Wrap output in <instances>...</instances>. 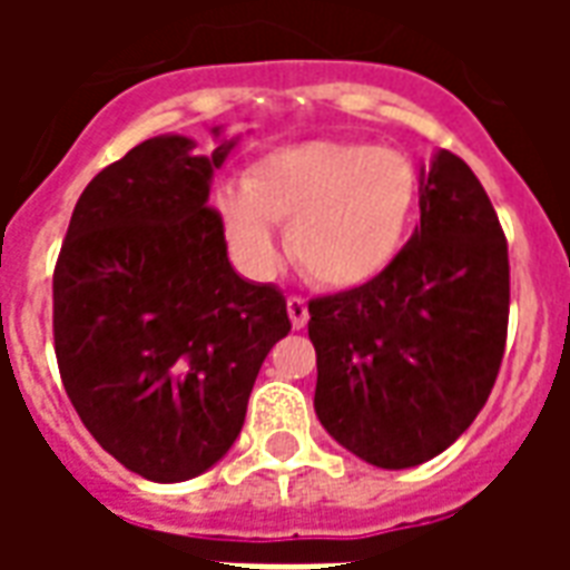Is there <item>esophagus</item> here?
Segmentation results:
<instances>
[{
  "mask_svg": "<svg viewBox=\"0 0 570 570\" xmlns=\"http://www.w3.org/2000/svg\"><path fill=\"white\" fill-rule=\"evenodd\" d=\"M286 314H289V321L296 330H302L305 323H308V302L302 296H289L286 298Z\"/></svg>",
  "mask_w": 570,
  "mask_h": 570,
  "instance_id": "1",
  "label": "esophagus"
}]
</instances>
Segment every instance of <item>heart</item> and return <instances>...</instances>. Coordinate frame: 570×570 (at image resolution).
I'll use <instances>...</instances> for the list:
<instances>
[{"instance_id": "heart-1", "label": "heart", "mask_w": 570, "mask_h": 570, "mask_svg": "<svg viewBox=\"0 0 570 570\" xmlns=\"http://www.w3.org/2000/svg\"><path fill=\"white\" fill-rule=\"evenodd\" d=\"M415 200L419 174L403 151L314 140L256 158L240 191L216 195V213L235 256L249 268H272V223H286V249L308 281L354 289L394 265Z\"/></svg>"}]
</instances>
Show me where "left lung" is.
<instances>
[{"label":"left lung","mask_w":570,"mask_h":570,"mask_svg":"<svg viewBox=\"0 0 570 570\" xmlns=\"http://www.w3.org/2000/svg\"><path fill=\"white\" fill-rule=\"evenodd\" d=\"M419 195L421 225L387 272L308 302L317 419L384 470L445 452L485 406L507 347L510 259L485 188L440 149Z\"/></svg>","instance_id":"left-lung-1"}]
</instances>
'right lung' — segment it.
I'll return each mask as SVG.
<instances>
[{"mask_svg": "<svg viewBox=\"0 0 570 570\" xmlns=\"http://www.w3.org/2000/svg\"><path fill=\"white\" fill-rule=\"evenodd\" d=\"M232 146L191 155L176 134L134 146L81 191L55 265L69 403L151 482L198 476L232 449L262 363L289 333L284 293L232 268L207 207Z\"/></svg>", "mask_w": 570, "mask_h": 570, "instance_id": "obj_1", "label": "right lung"}]
</instances>
